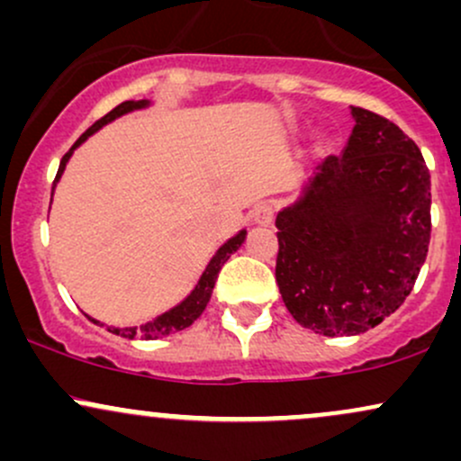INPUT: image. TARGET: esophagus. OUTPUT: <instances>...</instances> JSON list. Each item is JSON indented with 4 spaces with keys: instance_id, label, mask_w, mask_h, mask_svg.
Masks as SVG:
<instances>
[{
    "instance_id": "34e87169",
    "label": "esophagus",
    "mask_w": 461,
    "mask_h": 461,
    "mask_svg": "<svg viewBox=\"0 0 461 461\" xmlns=\"http://www.w3.org/2000/svg\"><path fill=\"white\" fill-rule=\"evenodd\" d=\"M273 216H275V210L271 203H260L256 210H253V221L260 225H271Z\"/></svg>"
}]
</instances>
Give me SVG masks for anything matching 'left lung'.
Returning a JSON list of instances; mask_svg holds the SVG:
<instances>
[{
  "mask_svg": "<svg viewBox=\"0 0 461 461\" xmlns=\"http://www.w3.org/2000/svg\"><path fill=\"white\" fill-rule=\"evenodd\" d=\"M340 156H327L277 212L275 279L293 319L321 336H357L401 308L431 238V179L393 121L351 108Z\"/></svg>",
  "mask_w": 461,
  "mask_h": 461,
  "instance_id": "obj_1",
  "label": "left lung"
}]
</instances>
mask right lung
<instances>
[{"label": "right lung", "instance_id": "right-lung-1", "mask_svg": "<svg viewBox=\"0 0 461 461\" xmlns=\"http://www.w3.org/2000/svg\"><path fill=\"white\" fill-rule=\"evenodd\" d=\"M149 105H151L149 99H139V102L130 99V102H123V104L116 105L114 110H110V113L104 116V119H99L97 123H93L91 128L84 131V134L76 140V145H73L71 149L65 153V158H62V160H60V167H58V176L54 179V188H51V197H54L56 184L60 182L62 173H65V168H67L68 160H71L73 151H76L77 147L88 139V136H93L95 131L102 130L104 125L113 123V121L119 119V116H123V114H128V113H134V110L149 108ZM245 236H247V230H240L236 236H231L230 240L223 242V245L219 247V251H216L214 256H212V260L208 262L205 271L201 273L197 285H194V288L190 290V294H188L186 299L179 301L176 308L164 312V314L156 316V319H151L149 322H142L140 327H108V331L110 333H116V336L128 338V340H134V338H140V340H158V338L168 336V333H176V331L186 330V327H190L194 321L199 319L201 312L205 310V305H208L210 297H212L214 282H216V277H219V271H221V268H223V264L230 260L231 253L238 251V247H240L242 242H245ZM88 321H93L95 325H102L104 327V322H99L97 319H93V316H88Z\"/></svg>", "mask_w": 461, "mask_h": 461}]
</instances>
